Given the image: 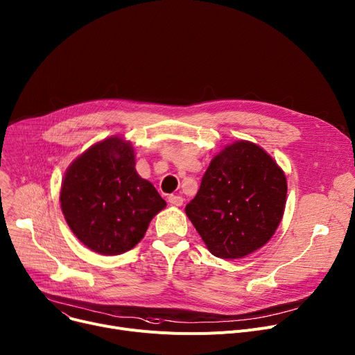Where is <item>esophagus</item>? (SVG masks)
<instances>
[{"label":"esophagus","mask_w":355,"mask_h":355,"mask_svg":"<svg viewBox=\"0 0 355 355\" xmlns=\"http://www.w3.org/2000/svg\"><path fill=\"white\" fill-rule=\"evenodd\" d=\"M168 202L171 204V205H175V207H180V205H182V202H184V198L182 197H180V196H170L168 197Z\"/></svg>","instance_id":"34e87169"}]
</instances>
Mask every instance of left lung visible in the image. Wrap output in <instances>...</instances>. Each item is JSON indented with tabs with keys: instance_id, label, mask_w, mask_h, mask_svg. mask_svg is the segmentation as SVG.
I'll list each match as a JSON object with an SVG mask.
<instances>
[{
	"instance_id": "left-lung-1",
	"label": "left lung",
	"mask_w": 355,
	"mask_h": 355,
	"mask_svg": "<svg viewBox=\"0 0 355 355\" xmlns=\"http://www.w3.org/2000/svg\"><path fill=\"white\" fill-rule=\"evenodd\" d=\"M286 198L284 171L264 148L240 139L211 159L185 212L212 255L235 259L271 240Z\"/></svg>"
}]
</instances>
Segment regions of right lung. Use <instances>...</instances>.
Masks as SVG:
<instances>
[{"label": "right lung", "mask_w": 355, "mask_h": 355, "mask_svg": "<svg viewBox=\"0 0 355 355\" xmlns=\"http://www.w3.org/2000/svg\"><path fill=\"white\" fill-rule=\"evenodd\" d=\"M60 202L76 237L101 255L134 248L167 205L138 175L132 144L118 135L98 141L69 164Z\"/></svg>", "instance_id": "right-lung-1"}]
</instances>
